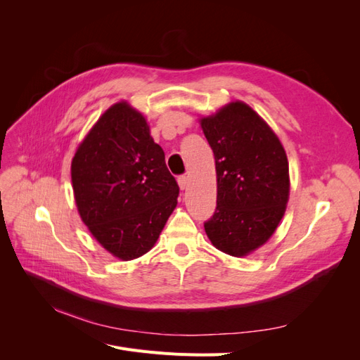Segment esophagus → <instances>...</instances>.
<instances>
[{
    "label": "esophagus",
    "mask_w": 360,
    "mask_h": 360,
    "mask_svg": "<svg viewBox=\"0 0 360 360\" xmlns=\"http://www.w3.org/2000/svg\"><path fill=\"white\" fill-rule=\"evenodd\" d=\"M177 181H179V186H180L181 191L186 189V186H188V177L186 176H179Z\"/></svg>",
    "instance_id": "34e87169"
}]
</instances>
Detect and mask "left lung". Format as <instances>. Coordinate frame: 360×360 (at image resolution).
<instances>
[{
    "mask_svg": "<svg viewBox=\"0 0 360 360\" xmlns=\"http://www.w3.org/2000/svg\"><path fill=\"white\" fill-rule=\"evenodd\" d=\"M216 162V210L204 230L213 246L245 257L264 245L290 195L285 150L267 123L243 102L201 118Z\"/></svg>",
    "mask_w": 360,
    "mask_h": 360,
    "instance_id": "8db88e82",
    "label": "left lung"
}]
</instances>
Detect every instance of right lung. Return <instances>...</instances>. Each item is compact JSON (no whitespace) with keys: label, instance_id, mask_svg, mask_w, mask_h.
Instances as JSON below:
<instances>
[{"label":"right lung","instance_id":"1","mask_svg":"<svg viewBox=\"0 0 360 360\" xmlns=\"http://www.w3.org/2000/svg\"><path fill=\"white\" fill-rule=\"evenodd\" d=\"M72 184L82 222L123 261L155 246L180 191L144 115L127 102L105 111L76 150Z\"/></svg>","mask_w":360,"mask_h":360}]
</instances>
